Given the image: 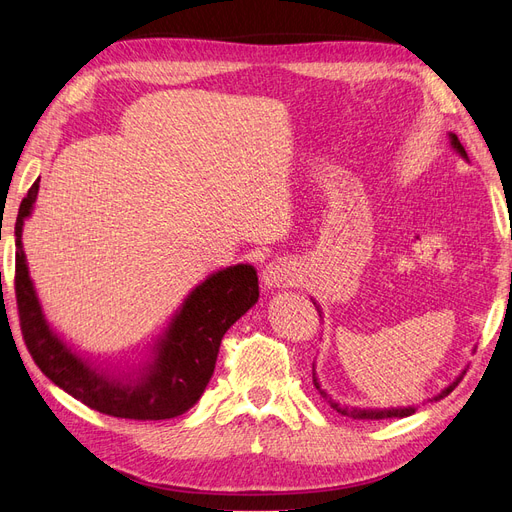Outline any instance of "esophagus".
<instances>
[{
	"label": "esophagus",
	"instance_id": "obj_1",
	"mask_svg": "<svg viewBox=\"0 0 512 512\" xmlns=\"http://www.w3.org/2000/svg\"><path fill=\"white\" fill-rule=\"evenodd\" d=\"M294 280H297V265H294L292 258H273L262 269V282H265L267 288H284L288 284H294Z\"/></svg>",
	"mask_w": 512,
	"mask_h": 512
}]
</instances>
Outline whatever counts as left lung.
<instances>
[{"label": "left lung", "instance_id": "1", "mask_svg": "<svg viewBox=\"0 0 512 512\" xmlns=\"http://www.w3.org/2000/svg\"><path fill=\"white\" fill-rule=\"evenodd\" d=\"M451 145L461 153L463 158L468 160V153H466V149H463V145L459 143V138L455 136V134H451ZM316 305V303H314ZM320 309V307H318ZM320 314V312H318ZM312 378H314V386L318 389V393L329 401L331 404V408L333 410H337L339 414H344V416H350V418H361V421H382V418H404V416H410V414H414L416 412V408H395V410H361V408H350V406H342V404H337V401H333L327 393H324L322 389H320V384H318V378H316V371L312 369ZM461 378H463V374L453 382V384H448L446 389L438 395V397H433V399H442V397H446L448 393H453L455 391V386L461 382Z\"/></svg>", "mask_w": 512, "mask_h": 512}]
</instances>
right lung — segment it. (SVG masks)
I'll list each match as a JSON object with an SVG mask.
<instances>
[{
    "label": "right lung",
    "mask_w": 512,
    "mask_h": 512,
    "mask_svg": "<svg viewBox=\"0 0 512 512\" xmlns=\"http://www.w3.org/2000/svg\"><path fill=\"white\" fill-rule=\"evenodd\" d=\"M38 183L40 179L23 198L14 224V292L23 339L32 359L59 389L102 414L132 421H164L188 412L213 376L224 333L258 301L256 269L235 265L209 275L196 286L158 342V359L141 378L123 384L100 374L70 352L42 316L21 243L23 222L36 203Z\"/></svg>",
    "instance_id": "add662e5"
}]
</instances>
